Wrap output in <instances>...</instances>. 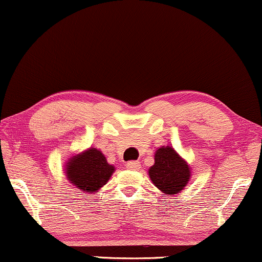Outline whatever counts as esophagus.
Returning a JSON list of instances; mask_svg holds the SVG:
<instances>
[{
  "label": "esophagus",
  "instance_id": "esophagus-1",
  "mask_svg": "<svg viewBox=\"0 0 262 262\" xmlns=\"http://www.w3.org/2000/svg\"><path fill=\"white\" fill-rule=\"evenodd\" d=\"M126 167H127L128 170H138L141 169V164L140 161H128V163L126 164Z\"/></svg>",
  "mask_w": 262,
  "mask_h": 262
}]
</instances>
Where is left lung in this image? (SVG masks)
I'll return each mask as SVG.
<instances>
[{
  "instance_id": "obj_1",
  "label": "left lung",
  "mask_w": 262,
  "mask_h": 262,
  "mask_svg": "<svg viewBox=\"0 0 262 262\" xmlns=\"http://www.w3.org/2000/svg\"><path fill=\"white\" fill-rule=\"evenodd\" d=\"M154 160V165L149 167L148 173L160 192L172 195L185 189L190 179V167L172 147L158 148Z\"/></svg>"
}]
</instances>
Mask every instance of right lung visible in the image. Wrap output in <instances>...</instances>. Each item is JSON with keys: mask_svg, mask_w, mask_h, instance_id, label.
<instances>
[{"mask_svg": "<svg viewBox=\"0 0 262 262\" xmlns=\"http://www.w3.org/2000/svg\"><path fill=\"white\" fill-rule=\"evenodd\" d=\"M115 167L109 165L101 150L90 148L67 161V179L76 188L95 193L108 182Z\"/></svg>", "mask_w": 262, "mask_h": 262, "instance_id": "1", "label": "right lung"}]
</instances>
